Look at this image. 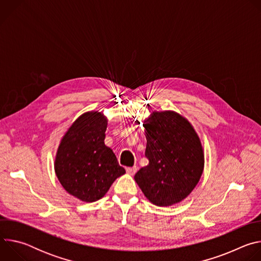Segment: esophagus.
Here are the masks:
<instances>
[{"label":"esophagus","mask_w":261,"mask_h":261,"mask_svg":"<svg viewBox=\"0 0 261 261\" xmlns=\"http://www.w3.org/2000/svg\"><path fill=\"white\" fill-rule=\"evenodd\" d=\"M126 171H127V173H128V174L133 175V174L137 171V167H136V166H133V167H127V168H126Z\"/></svg>","instance_id":"1"}]
</instances>
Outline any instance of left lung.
Returning <instances> with one entry per match:
<instances>
[{
  "label": "left lung",
  "instance_id": "obj_1",
  "mask_svg": "<svg viewBox=\"0 0 261 261\" xmlns=\"http://www.w3.org/2000/svg\"><path fill=\"white\" fill-rule=\"evenodd\" d=\"M148 164L134 175L144 196L158 206L187 197L204 168V151L193 125L173 110L152 111L142 121Z\"/></svg>",
  "mask_w": 261,
  "mask_h": 261
}]
</instances>
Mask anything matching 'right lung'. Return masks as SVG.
Here are the masks:
<instances>
[{
  "label": "right lung",
  "mask_w": 261,
  "mask_h": 261,
  "mask_svg": "<svg viewBox=\"0 0 261 261\" xmlns=\"http://www.w3.org/2000/svg\"><path fill=\"white\" fill-rule=\"evenodd\" d=\"M108 119L102 111L80 116L62 137L55 158V172L63 188L85 202L102 198L126 170L104 143Z\"/></svg>",
  "instance_id": "1"
}]
</instances>
